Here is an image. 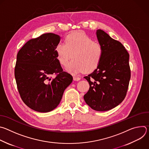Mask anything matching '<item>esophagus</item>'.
<instances>
[{"label": "esophagus", "instance_id": "1", "mask_svg": "<svg viewBox=\"0 0 149 149\" xmlns=\"http://www.w3.org/2000/svg\"><path fill=\"white\" fill-rule=\"evenodd\" d=\"M80 78L79 77H76V76H74L73 77V79L74 80V81H79V80H80Z\"/></svg>", "mask_w": 149, "mask_h": 149}]
</instances>
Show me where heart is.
Returning <instances> with one entry per match:
<instances>
[{
    "mask_svg": "<svg viewBox=\"0 0 149 149\" xmlns=\"http://www.w3.org/2000/svg\"><path fill=\"white\" fill-rule=\"evenodd\" d=\"M65 43H58L55 49L61 65L65 66L73 57V61L65 70L72 74L92 72L100 64L103 55L102 46L82 32L68 35Z\"/></svg>",
    "mask_w": 149,
    "mask_h": 149,
    "instance_id": "obj_1",
    "label": "heart"
}]
</instances>
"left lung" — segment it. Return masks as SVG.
<instances>
[{
  "instance_id": "8db88e82",
  "label": "left lung",
  "mask_w": 149,
  "mask_h": 149,
  "mask_svg": "<svg viewBox=\"0 0 149 149\" xmlns=\"http://www.w3.org/2000/svg\"><path fill=\"white\" fill-rule=\"evenodd\" d=\"M103 55L97 68L84 77L90 84L84 99L98 111L110 110L124 99L131 77L129 54L121 42L111 38L101 29L96 32Z\"/></svg>"
}]
</instances>
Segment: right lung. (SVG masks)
<instances>
[{
    "instance_id": "right-lung-1",
    "label": "right lung",
    "mask_w": 149,
    "mask_h": 149,
    "mask_svg": "<svg viewBox=\"0 0 149 149\" xmlns=\"http://www.w3.org/2000/svg\"><path fill=\"white\" fill-rule=\"evenodd\" d=\"M61 37L47 33L28 41L17 54L15 77L21 98L38 112L47 113L59 105L72 82L63 71L55 51ZM57 74L55 78L51 76Z\"/></svg>"
}]
</instances>
